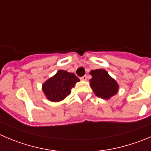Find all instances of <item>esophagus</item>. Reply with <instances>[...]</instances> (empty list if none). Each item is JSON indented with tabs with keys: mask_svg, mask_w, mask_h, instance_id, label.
Returning <instances> with one entry per match:
<instances>
[{
	"mask_svg": "<svg viewBox=\"0 0 151 151\" xmlns=\"http://www.w3.org/2000/svg\"><path fill=\"white\" fill-rule=\"evenodd\" d=\"M80 79L81 80V81H87V76H84L81 77V78Z\"/></svg>",
	"mask_w": 151,
	"mask_h": 151,
	"instance_id": "1",
	"label": "esophagus"
}]
</instances>
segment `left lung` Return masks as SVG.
I'll return each instance as SVG.
<instances>
[{
	"mask_svg": "<svg viewBox=\"0 0 151 151\" xmlns=\"http://www.w3.org/2000/svg\"><path fill=\"white\" fill-rule=\"evenodd\" d=\"M90 87L95 95L103 99H110L119 91V84L105 70L99 69L90 71Z\"/></svg>",
	"mask_w": 151,
	"mask_h": 151,
	"instance_id": "8db88e82",
	"label": "left lung"
}]
</instances>
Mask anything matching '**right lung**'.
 Returning a JSON list of instances; mask_svg holds the SVG:
<instances>
[{"instance_id": "1", "label": "right lung", "mask_w": 151, "mask_h": 151, "mask_svg": "<svg viewBox=\"0 0 151 151\" xmlns=\"http://www.w3.org/2000/svg\"><path fill=\"white\" fill-rule=\"evenodd\" d=\"M79 81L74 73L59 70L42 84V90L49 101L58 102L70 94L71 89Z\"/></svg>"}]
</instances>
